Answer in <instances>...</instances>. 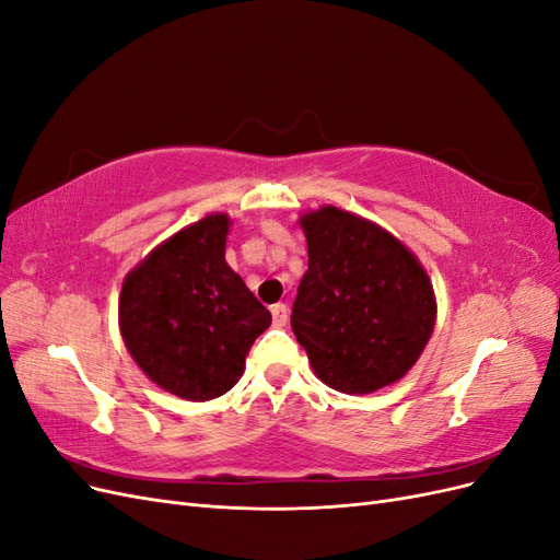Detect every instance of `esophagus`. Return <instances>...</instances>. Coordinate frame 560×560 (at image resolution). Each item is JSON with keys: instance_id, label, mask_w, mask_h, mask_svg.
Masks as SVG:
<instances>
[{"instance_id": "esophagus-1", "label": "esophagus", "mask_w": 560, "mask_h": 560, "mask_svg": "<svg viewBox=\"0 0 560 560\" xmlns=\"http://www.w3.org/2000/svg\"><path fill=\"white\" fill-rule=\"evenodd\" d=\"M270 313H273V325L276 327H284L287 319H290V308H287L284 303H276V306H270Z\"/></svg>"}]
</instances>
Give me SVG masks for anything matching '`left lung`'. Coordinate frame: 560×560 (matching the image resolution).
<instances>
[{"instance_id":"obj_1","label":"left lung","mask_w":560,"mask_h":560,"mask_svg":"<svg viewBox=\"0 0 560 560\" xmlns=\"http://www.w3.org/2000/svg\"><path fill=\"white\" fill-rule=\"evenodd\" d=\"M308 270L292 308L315 376L346 395L404 378L425 350L436 299L416 254L369 219L325 206L303 214Z\"/></svg>"}]
</instances>
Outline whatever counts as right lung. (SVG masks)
I'll use <instances>...</instances> for the list:
<instances>
[{
    "label": "right lung",
    "instance_id": "obj_1",
    "mask_svg": "<svg viewBox=\"0 0 560 560\" xmlns=\"http://www.w3.org/2000/svg\"><path fill=\"white\" fill-rule=\"evenodd\" d=\"M229 214H208L151 249L124 280L118 327L165 393L208 401L241 381L270 313L226 264Z\"/></svg>",
    "mask_w": 560,
    "mask_h": 560
}]
</instances>
